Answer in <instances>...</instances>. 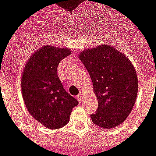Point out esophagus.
Instances as JSON below:
<instances>
[{
  "label": "esophagus",
  "mask_w": 156,
  "mask_h": 156,
  "mask_svg": "<svg viewBox=\"0 0 156 156\" xmlns=\"http://www.w3.org/2000/svg\"><path fill=\"white\" fill-rule=\"evenodd\" d=\"M76 99H77V100L78 101H81L82 100V95H81V94H79L76 96Z\"/></svg>",
  "instance_id": "esophagus-1"
}]
</instances>
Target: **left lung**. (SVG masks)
<instances>
[{
  "label": "left lung",
  "instance_id": "left-lung-1",
  "mask_svg": "<svg viewBox=\"0 0 156 156\" xmlns=\"http://www.w3.org/2000/svg\"><path fill=\"white\" fill-rule=\"evenodd\" d=\"M80 61L90 75L98 100L91 114L93 123L103 129L122 124L133 108L137 95V76L124 54L107 44L82 51Z\"/></svg>",
  "mask_w": 156,
  "mask_h": 156
}]
</instances>
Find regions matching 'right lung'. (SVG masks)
<instances>
[{
	"label": "right lung",
	"mask_w": 156,
	"mask_h": 156,
	"mask_svg": "<svg viewBox=\"0 0 156 156\" xmlns=\"http://www.w3.org/2000/svg\"><path fill=\"white\" fill-rule=\"evenodd\" d=\"M70 51L46 45L32 55L21 78L22 96L29 113L51 129L63 127L69 121L78 100L69 94L57 75V66Z\"/></svg>",
	"instance_id": "1"
}]
</instances>
